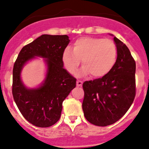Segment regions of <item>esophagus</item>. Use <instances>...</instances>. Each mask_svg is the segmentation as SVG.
I'll list each match as a JSON object with an SVG mask.
<instances>
[{
  "label": "esophagus",
  "instance_id": "obj_1",
  "mask_svg": "<svg viewBox=\"0 0 149 149\" xmlns=\"http://www.w3.org/2000/svg\"><path fill=\"white\" fill-rule=\"evenodd\" d=\"M82 84H83V82L81 81H77V82H76V85H77V86H81Z\"/></svg>",
  "mask_w": 149,
  "mask_h": 149
}]
</instances>
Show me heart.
Wrapping results in <instances>:
<instances>
[{
  "instance_id": "heart-1",
  "label": "heart",
  "mask_w": 149,
  "mask_h": 149,
  "mask_svg": "<svg viewBox=\"0 0 149 149\" xmlns=\"http://www.w3.org/2000/svg\"><path fill=\"white\" fill-rule=\"evenodd\" d=\"M117 53L116 45L112 40L82 37L73 43V52L69 49L64 50L62 61L66 70L74 73L81 60L84 67L77 73L78 76L90 73L94 78H102L113 68Z\"/></svg>"
}]
</instances>
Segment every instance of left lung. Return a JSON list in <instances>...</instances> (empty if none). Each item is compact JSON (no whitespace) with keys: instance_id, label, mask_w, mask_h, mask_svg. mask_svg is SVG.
Segmentation results:
<instances>
[{"instance_id":"1","label":"left lung","mask_w":149,"mask_h":149,"mask_svg":"<svg viewBox=\"0 0 149 149\" xmlns=\"http://www.w3.org/2000/svg\"><path fill=\"white\" fill-rule=\"evenodd\" d=\"M114 42L118 56L112 70L102 78L83 84L84 116L97 126H107L119 120L136 96V62L123 42L116 37Z\"/></svg>"}]
</instances>
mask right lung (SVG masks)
<instances>
[{
    "label": "right lung",
    "instance_id": "right-lung-1",
    "mask_svg": "<svg viewBox=\"0 0 149 149\" xmlns=\"http://www.w3.org/2000/svg\"><path fill=\"white\" fill-rule=\"evenodd\" d=\"M69 42L67 35L42 34L22 48L13 65L14 101L24 118L37 127H50L59 120L63 102L76 87V79L64 68L62 61ZM37 57L43 58L46 76L38 87L29 88L22 81L21 71Z\"/></svg>",
    "mask_w": 149,
    "mask_h": 149
}]
</instances>
